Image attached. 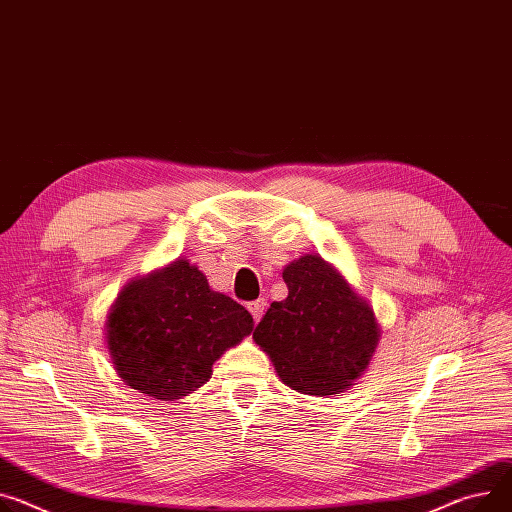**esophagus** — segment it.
<instances>
[{
	"label": "esophagus",
	"instance_id": "esophagus-1",
	"mask_svg": "<svg viewBox=\"0 0 512 512\" xmlns=\"http://www.w3.org/2000/svg\"><path fill=\"white\" fill-rule=\"evenodd\" d=\"M248 309H250V313H252L254 322H260L262 313H264V309H266V299H256V301L248 303Z\"/></svg>",
	"mask_w": 512,
	"mask_h": 512
}]
</instances>
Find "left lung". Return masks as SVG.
<instances>
[{"label": "left lung", "mask_w": 512, "mask_h": 512, "mask_svg": "<svg viewBox=\"0 0 512 512\" xmlns=\"http://www.w3.org/2000/svg\"><path fill=\"white\" fill-rule=\"evenodd\" d=\"M285 301L270 303L254 330L279 379L307 396H334L355 385L381 338L375 311L320 254L285 266Z\"/></svg>", "instance_id": "1"}]
</instances>
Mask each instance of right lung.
Wrapping results in <instances>:
<instances>
[{
    "mask_svg": "<svg viewBox=\"0 0 512 512\" xmlns=\"http://www.w3.org/2000/svg\"><path fill=\"white\" fill-rule=\"evenodd\" d=\"M252 330L244 305L213 291L199 268L178 258L123 287L104 338L125 385L174 402L203 387L213 363Z\"/></svg>",
    "mask_w": 512,
    "mask_h": 512,
    "instance_id": "obj_1",
    "label": "right lung"
}]
</instances>
